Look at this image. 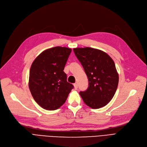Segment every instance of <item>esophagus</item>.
<instances>
[{
  "label": "esophagus",
  "mask_w": 147,
  "mask_h": 147,
  "mask_svg": "<svg viewBox=\"0 0 147 147\" xmlns=\"http://www.w3.org/2000/svg\"><path fill=\"white\" fill-rule=\"evenodd\" d=\"M74 88L75 89V90H77V89H78V84L77 83H75L74 84Z\"/></svg>",
  "instance_id": "esophagus-1"
}]
</instances>
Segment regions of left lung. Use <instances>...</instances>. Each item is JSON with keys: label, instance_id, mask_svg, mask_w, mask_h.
Wrapping results in <instances>:
<instances>
[{"label": "left lung", "instance_id": "8db88e82", "mask_svg": "<svg viewBox=\"0 0 147 147\" xmlns=\"http://www.w3.org/2000/svg\"><path fill=\"white\" fill-rule=\"evenodd\" d=\"M89 81L86 91L80 92L85 104L92 109L105 106L112 99L119 77L113 59L106 53L90 47L74 48Z\"/></svg>", "mask_w": 147, "mask_h": 147}]
</instances>
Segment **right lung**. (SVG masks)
Listing matches in <instances>:
<instances>
[{"label":"right lung","mask_w":147,"mask_h":147,"mask_svg":"<svg viewBox=\"0 0 147 147\" xmlns=\"http://www.w3.org/2000/svg\"><path fill=\"white\" fill-rule=\"evenodd\" d=\"M72 50L56 47L43 51L34 61L29 87L33 98L42 108L55 110L63 105L74 88L67 82L64 67Z\"/></svg>","instance_id":"obj_1"}]
</instances>
